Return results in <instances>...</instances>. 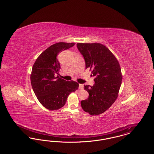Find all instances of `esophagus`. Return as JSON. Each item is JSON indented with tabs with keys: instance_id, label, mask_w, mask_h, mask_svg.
<instances>
[{
	"instance_id": "obj_1",
	"label": "esophagus",
	"mask_w": 154,
	"mask_h": 154,
	"mask_svg": "<svg viewBox=\"0 0 154 154\" xmlns=\"http://www.w3.org/2000/svg\"><path fill=\"white\" fill-rule=\"evenodd\" d=\"M83 87H84V85H83V84H79V89H82Z\"/></svg>"
}]
</instances>
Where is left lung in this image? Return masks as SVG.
Segmentation results:
<instances>
[{"label":"left lung","instance_id":"8db88e82","mask_svg":"<svg viewBox=\"0 0 154 154\" xmlns=\"http://www.w3.org/2000/svg\"><path fill=\"white\" fill-rule=\"evenodd\" d=\"M79 51L95 77L92 87L84 85L89 93L88 99L81 100L84 111L91 116L101 114L116 101L122 76L117 59L113 54L100 43H77Z\"/></svg>","mask_w":154,"mask_h":154}]
</instances>
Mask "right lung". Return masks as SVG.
<instances>
[{"instance_id": "obj_1", "label": "right lung", "mask_w": 154, "mask_h": 154, "mask_svg": "<svg viewBox=\"0 0 154 154\" xmlns=\"http://www.w3.org/2000/svg\"><path fill=\"white\" fill-rule=\"evenodd\" d=\"M75 43L60 42L53 44L37 58L32 70V89L40 103L50 110H58L66 102L67 96L77 90L79 84L59 78L60 65L57 59L59 52L72 47Z\"/></svg>"}]
</instances>
